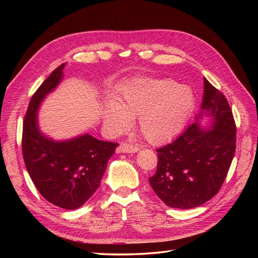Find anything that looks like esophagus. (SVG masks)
Here are the masks:
<instances>
[{
	"label": "esophagus",
	"mask_w": 258,
	"mask_h": 258,
	"mask_svg": "<svg viewBox=\"0 0 258 258\" xmlns=\"http://www.w3.org/2000/svg\"><path fill=\"white\" fill-rule=\"evenodd\" d=\"M118 153H137L139 152V147L131 145L129 143H121L118 148H117Z\"/></svg>",
	"instance_id": "1"
}]
</instances>
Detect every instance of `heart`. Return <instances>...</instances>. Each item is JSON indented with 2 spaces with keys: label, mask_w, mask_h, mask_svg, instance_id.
I'll use <instances>...</instances> for the list:
<instances>
[{
  "label": "heart",
  "mask_w": 258,
  "mask_h": 258,
  "mask_svg": "<svg viewBox=\"0 0 258 258\" xmlns=\"http://www.w3.org/2000/svg\"><path fill=\"white\" fill-rule=\"evenodd\" d=\"M192 90L172 80L136 79L116 93L103 111L105 126L121 134L139 116L138 129L151 144H163L181 131L194 110Z\"/></svg>",
  "instance_id": "1"
}]
</instances>
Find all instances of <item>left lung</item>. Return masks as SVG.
Here are the masks:
<instances>
[{
	"label": "left lung",
	"mask_w": 258,
	"mask_h": 258,
	"mask_svg": "<svg viewBox=\"0 0 258 258\" xmlns=\"http://www.w3.org/2000/svg\"><path fill=\"white\" fill-rule=\"evenodd\" d=\"M201 111L173 142L157 148L156 173L150 177L155 194L168 207L191 209L204 205L221 189L236 152V122L227 99L208 80ZM207 115L213 129L202 131Z\"/></svg>",
	"instance_id": "8db88e82"
}]
</instances>
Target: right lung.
<instances>
[{
    "mask_svg": "<svg viewBox=\"0 0 258 258\" xmlns=\"http://www.w3.org/2000/svg\"><path fill=\"white\" fill-rule=\"evenodd\" d=\"M66 63L59 66L30 100L22 128V155L37 190L50 204L62 209L82 207L100 186L118 143L100 141L84 135L54 142L38 129L37 110L43 99L62 79Z\"/></svg>",
    "mask_w": 258,
    "mask_h": 258,
    "instance_id": "1",
    "label": "right lung"
}]
</instances>
